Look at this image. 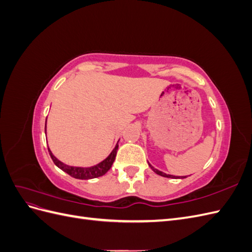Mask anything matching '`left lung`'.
I'll return each instance as SVG.
<instances>
[{
    "label": "left lung",
    "mask_w": 252,
    "mask_h": 252,
    "mask_svg": "<svg viewBox=\"0 0 252 252\" xmlns=\"http://www.w3.org/2000/svg\"><path fill=\"white\" fill-rule=\"evenodd\" d=\"M149 166H150V168H151L152 170H154L157 174H158V175H162V177H165V178H170V179H185V178H187V177H175V175L166 174V173H164V172H162V171H159V170L156 169L155 167H152L150 164H149Z\"/></svg>",
    "instance_id": "1"
}]
</instances>
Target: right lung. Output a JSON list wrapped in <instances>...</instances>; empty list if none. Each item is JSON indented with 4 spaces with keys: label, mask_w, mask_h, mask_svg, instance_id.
<instances>
[{
    "label": "right lung",
    "mask_w": 252,
    "mask_h": 252,
    "mask_svg": "<svg viewBox=\"0 0 252 252\" xmlns=\"http://www.w3.org/2000/svg\"><path fill=\"white\" fill-rule=\"evenodd\" d=\"M46 121H47V119H46ZM45 132H46V128H45ZM118 148H119V145L117 144L116 147H114L113 150L111 151V154L107 158H106L104 161H102L101 163H98L94 166H91V167H74V166L66 165L61 161H59V159L52 155V152L50 151L49 148H48V151H49V155L52 158L53 163H55L60 169H62L66 173L71 175V177L74 179L89 180V179L102 177V175H104L111 168V166L114 162V158H116V157H117Z\"/></svg>",
    "instance_id": "obj_1"
}]
</instances>
